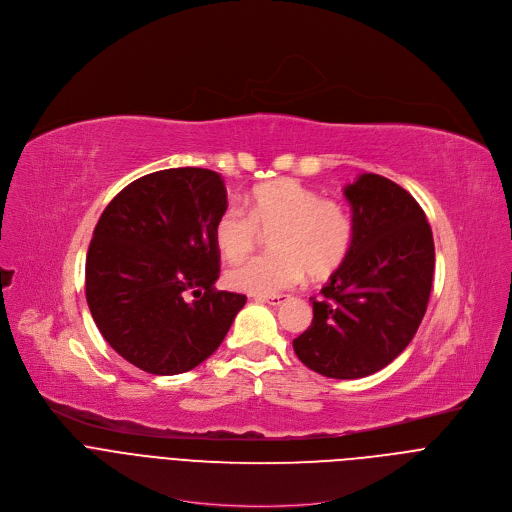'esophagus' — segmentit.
I'll list each match as a JSON object with an SVG mask.
<instances>
[{"label":"esophagus","instance_id":"esophagus-1","mask_svg":"<svg viewBox=\"0 0 512 512\" xmlns=\"http://www.w3.org/2000/svg\"><path fill=\"white\" fill-rule=\"evenodd\" d=\"M261 302H265V304H269V306H281V304H285L287 302V296L285 294H277V296H261L259 298Z\"/></svg>","mask_w":512,"mask_h":512}]
</instances>
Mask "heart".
Masks as SVG:
<instances>
[{"label": "heart", "instance_id": "obj_1", "mask_svg": "<svg viewBox=\"0 0 512 512\" xmlns=\"http://www.w3.org/2000/svg\"><path fill=\"white\" fill-rule=\"evenodd\" d=\"M271 235V255L253 257L227 271L233 289L271 296L296 285L304 273L326 279L346 261L354 225L350 210L334 198H320L310 186L283 178L257 186L247 210L227 206L214 223V241L227 261L245 259Z\"/></svg>", "mask_w": 512, "mask_h": 512}]
</instances>
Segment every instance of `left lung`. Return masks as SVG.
Segmentation results:
<instances>
[{
    "instance_id": "left-lung-1",
    "label": "left lung",
    "mask_w": 512,
    "mask_h": 512,
    "mask_svg": "<svg viewBox=\"0 0 512 512\" xmlns=\"http://www.w3.org/2000/svg\"><path fill=\"white\" fill-rule=\"evenodd\" d=\"M344 196L354 225L350 253L320 298H310L314 320L294 350L324 377L362 379L413 340L431 294L435 249L425 212L389 178L360 174Z\"/></svg>"
}]
</instances>
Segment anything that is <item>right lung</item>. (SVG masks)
I'll return each instance as SVG.
<instances>
[{"label": "right lung", "instance_id": "1", "mask_svg": "<svg viewBox=\"0 0 512 512\" xmlns=\"http://www.w3.org/2000/svg\"><path fill=\"white\" fill-rule=\"evenodd\" d=\"M227 206L221 174L170 168L137 178L103 210L87 253V304L133 367L152 375L198 367L245 306L243 294L214 289V223Z\"/></svg>", "mask_w": 512, "mask_h": 512}]
</instances>
